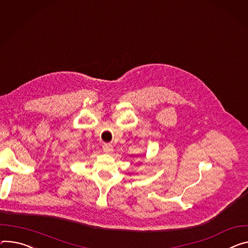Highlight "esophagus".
I'll list each match as a JSON object with an SVG mask.
<instances>
[{"label": "esophagus", "instance_id": "34e87169", "mask_svg": "<svg viewBox=\"0 0 248 248\" xmlns=\"http://www.w3.org/2000/svg\"><path fill=\"white\" fill-rule=\"evenodd\" d=\"M103 149L106 153H110V152H112V150H114V147H112V145L110 143H104Z\"/></svg>", "mask_w": 248, "mask_h": 248}]
</instances>
